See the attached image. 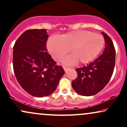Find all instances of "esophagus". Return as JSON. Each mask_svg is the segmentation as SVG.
Wrapping results in <instances>:
<instances>
[{"mask_svg":"<svg viewBox=\"0 0 127 127\" xmlns=\"http://www.w3.org/2000/svg\"><path fill=\"white\" fill-rule=\"evenodd\" d=\"M63 68H64V70H65V71H67V70H68L69 69V67L65 66H63Z\"/></svg>","mask_w":127,"mask_h":127,"instance_id":"1","label":"esophagus"}]
</instances>
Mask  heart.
<instances>
[{"label":"heart","instance_id":"1","mask_svg":"<svg viewBox=\"0 0 127 127\" xmlns=\"http://www.w3.org/2000/svg\"><path fill=\"white\" fill-rule=\"evenodd\" d=\"M104 39L100 34L90 31L76 30L62 34L60 37L52 36L47 42V48L54 60L58 61L69 51L72 55L62 60L66 64L78 61L87 64L102 50Z\"/></svg>","mask_w":127,"mask_h":127}]
</instances>
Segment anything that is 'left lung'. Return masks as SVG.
I'll use <instances>...</instances> for the list:
<instances>
[{
	"mask_svg": "<svg viewBox=\"0 0 127 127\" xmlns=\"http://www.w3.org/2000/svg\"><path fill=\"white\" fill-rule=\"evenodd\" d=\"M106 45L103 54L89 65L76 69L78 77L72 82L75 92L85 96L101 91L110 81L115 66L116 49L109 36L102 32Z\"/></svg>",
	"mask_w": 127,
	"mask_h": 127,
	"instance_id": "obj_1",
	"label": "left lung"
}]
</instances>
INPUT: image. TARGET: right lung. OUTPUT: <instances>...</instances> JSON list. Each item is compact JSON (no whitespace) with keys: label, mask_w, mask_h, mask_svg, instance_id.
<instances>
[{"label":"right lung","mask_w":127,"mask_h":127,"mask_svg":"<svg viewBox=\"0 0 127 127\" xmlns=\"http://www.w3.org/2000/svg\"><path fill=\"white\" fill-rule=\"evenodd\" d=\"M47 30H27L13 46V65L21 88L32 96L42 97L57 89L65 71L47 51Z\"/></svg>","instance_id":"obj_1"}]
</instances>
